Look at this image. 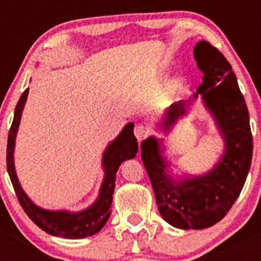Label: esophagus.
Returning <instances> with one entry per match:
<instances>
[{"mask_svg": "<svg viewBox=\"0 0 261 261\" xmlns=\"http://www.w3.org/2000/svg\"><path fill=\"white\" fill-rule=\"evenodd\" d=\"M147 135H149V128H147V126L142 125V124H137V125L135 126V136L138 141L145 140V138L147 137Z\"/></svg>", "mask_w": 261, "mask_h": 261, "instance_id": "esophagus-1", "label": "esophagus"}]
</instances>
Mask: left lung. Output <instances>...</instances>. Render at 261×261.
I'll return each instance as SVG.
<instances>
[{"label":"left lung","mask_w":261,"mask_h":261,"mask_svg":"<svg viewBox=\"0 0 261 261\" xmlns=\"http://www.w3.org/2000/svg\"><path fill=\"white\" fill-rule=\"evenodd\" d=\"M197 66L204 73L202 84L188 100L170 106L162 128L171 126L201 96L214 117L225 141V150L217 165L206 174L175 180L167 174V162L161 142L149 137L141 144V158L153 186L158 211L163 220L177 229H205L227 214L247 179L252 159V133L244 98L235 73L222 53L208 41H199L193 49Z\"/></svg>","instance_id":"left-lung-1"}]
</instances>
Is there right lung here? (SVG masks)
<instances>
[{
  "mask_svg": "<svg viewBox=\"0 0 261 261\" xmlns=\"http://www.w3.org/2000/svg\"><path fill=\"white\" fill-rule=\"evenodd\" d=\"M29 96V89L24 90V93L20 95L19 102L17 103L15 112L11 128L9 130L8 137V150H6V165L10 180L13 183L14 191L17 193L19 204L22 205L23 211L27 216L34 221V223L44 230L45 232L55 237L68 239H81L91 237L102 230L103 226L110 218L111 204H112V195L115 190V181H116V172L120 165L125 159L135 158L138 151V144L133 135V126L135 124L128 123L120 135L115 138L107 146L103 153L102 166L105 170V179L102 181L100 190H99L98 199L93 205L81 212H68V211H47L38 205H35L29 196L22 190L19 181H18L15 167H14V147H15V137H17L18 126L20 123L24 103Z\"/></svg>",
  "mask_w": 261,
  "mask_h": 261,
  "instance_id": "add662e5",
  "label": "right lung"
}]
</instances>
